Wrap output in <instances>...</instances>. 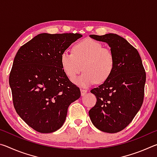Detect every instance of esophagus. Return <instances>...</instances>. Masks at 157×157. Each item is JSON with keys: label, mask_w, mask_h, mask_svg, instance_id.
Returning a JSON list of instances; mask_svg holds the SVG:
<instances>
[{"label": "esophagus", "mask_w": 157, "mask_h": 157, "mask_svg": "<svg viewBox=\"0 0 157 157\" xmlns=\"http://www.w3.org/2000/svg\"><path fill=\"white\" fill-rule=\"evenodd\" d=\"M80 91H81V95H82V96H83V95H84L85 94H86L87 92H88V91H87V90L83 89H80Z\"/></svg>", "instance_id": "1"}]
</instances>
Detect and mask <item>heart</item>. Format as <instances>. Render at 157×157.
<instances>
[{
    "instance_id": "1",
    "label": "heart",
    "mask_w": 157,
    "mask_h": 157,
    "mask_svg": "<svg viewBox=\"0 0 157 157\" xmlns=\"http://www.w3.org/2000/svg\"><path fill=\"white\" fill-rule=\"evenodd\" d=\"M73 53L61 55V66L66 76L72 78L82 70L84 73L73 79L78 86L88 87L95 82L102 84L110 78L115 68V56L112 50L103 48L100 42L85 39L74 45Z\"/></svg>"
}]
</instances>
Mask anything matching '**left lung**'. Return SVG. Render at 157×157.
<instances>
[{
	"mask_svg": "<svg viewBox=\"0 0 157 157\" xmlns=\"http://www.w3.org/2000/svg\"><path fill=\"white\" fill-rule=\"evenodd\" d=\"M90 37L107 43L116 62L110 78L91 91L97 102L89 110V117L100 131L121 132L132 121L143 102L146 74L141 58L137 50L118 34H91Z\"/></svg>",
	"mask_w": 157,
	"mask_h": 157,
	"instance_id": "1",
	"label": "left lung"
}]
</instances>
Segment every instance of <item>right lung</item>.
<instances>
[{"label":"right lung","instance_id":"add662e5","mask_svg":"<svg viewBox=\"0 0 157 157\" xmlns=\"http://www.w3.org/2000/svg\"><path fill=\"white\" fill-rule=\"evenodd\" d=\"M78 33L39 34L21 46L10 74L13 104L29 126L52 133L64 123L68 108L81 95L61 66L60 58Z\"/></svg>","mask_w":157,"mask_h":157}]
</instances>
